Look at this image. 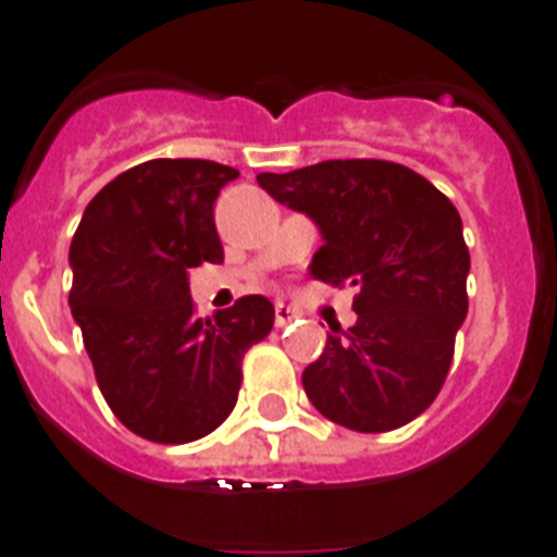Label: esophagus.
Wrapping results in <instances>:
<instances>
[{"label": "esophagus", "mask_w": 557, "mask_h": 557, "mask_svg": "<svg viewBox=\"0 0 557 557\" xmlns=\"http://www.w3.org/2000/svg\"><path fill=\"white\" fill-rule=\"evenodd\" d=\"M294 319H297V311H294L292 306H285V302H277V306H274V325L285 327L292 325Z\"/></svg>", "instance_id": "34e87169"}]
</instances>
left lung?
I'll return each mask as SVG.
<instances>
[{
	"label": "left lung",
	"instance_id": "left-lung-1",
	"mask_svg": "<svg viewBox=\"0 0 557 557\" xmlns=\"http://www.w3.org/2000/svg\"><path fill=\"white\" fill-rule=\"evenodd\" d=\"M258 185L317 224L311 274L359 288L356 325L336 327L302 370L319 412L352 432H393L429 409L466 322L471 255L457 207L420 173L381 159H327Z\"/></svg>",
	"mask_w": 557,
	"mask_h": 557
}]
</instances>
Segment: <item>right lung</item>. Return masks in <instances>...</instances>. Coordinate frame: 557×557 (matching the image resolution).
<instances>
[{
    "label": "right lung",
    "mask_w": 557,
    "mask_h": 557,
    "mask_svg": "<svg viewBox=\"0 0 557 557\" xmlns=\"http://www.w3.org/2000/svg\"><path fill=\"white\" fill-rule=\"evenodd\" d=\"M240 173L207 159H151L91 198L70 246V308L111 412L153 443H190L235 409L240 361L274 325L272 302L240 297L198 319L190 269L221 263L212 221Z\"/></svg>",
    "instance_id": "add662e5"
}]
</instances>
